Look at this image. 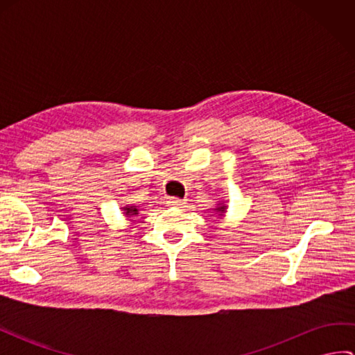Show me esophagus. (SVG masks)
<instances>
[{
	"label": "esophagus",
	"instance_id": "obj_1",
	"mask_svg": "<svg viewBox=\"0 0 355 355\" xmlns=\"http://www.w3.org/2000/svg\"><path fill=\"white\" fill-rule=\"evenodd\" d=\"M168 205H169V206L182 207V206H184V200H180V198H175V197H171V198H168Z\"/></svg>",
	"mask_w": 355,
	"mask_h": 355
}]
</instances>
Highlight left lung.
I'll list each match as a JSON object with an SVG mask.
<instances>
[{"instance_id": "8db88e82", "label": "left lung", "mask_w": 355, "mask_h": 355, "mask_svg": "<svg viewBox=\"0 0 355 355\" xmlns=\"http://www.w3.org/2000/svg\"><path fill=\"white\" fill-rule=\"evenodd\" d=\"M224 209H225V206H218V207H216V212H221V214H223Z\"/></svg>"}]
</instances>
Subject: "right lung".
<instances>
[{
  "instance_id": "right-lung-1",
  "label": "right lung",
  "mask_w": 355,
  "mask_h": 355,
  "mask_svg": "<svg viewBox=\"0 0 355 355\" xmlns=\"http://www.w3.org/2000/svg\"><path fill=\"white\" fill-rule=\"evenodd\" d=\"M123 210H125V214H126L128 216L137 215V214H139V209L135 207V206H126V207H123Z\"/></svg>"
}]
</instances>
